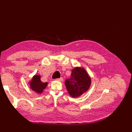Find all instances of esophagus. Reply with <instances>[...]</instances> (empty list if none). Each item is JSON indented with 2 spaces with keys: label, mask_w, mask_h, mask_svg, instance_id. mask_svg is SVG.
Listing matches in <instances>:
<instances>
[{
  "label": "esophagus",
  "mask_w": 132,
  "mask_h": 132,
  "mask_svg": "<svg viewBox=\"0 0 132 132\" xmlns=\"http://www.w3.org/2000/svg\"><path fill=\"white\" fill-rule=\"evenodd\" d=\"M57 80H58V81H60V82H62V81H63V78H58V79H56Z\"/></svg>",
  "instance_id": "obj_1"
}]
</instances>
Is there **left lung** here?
Wrapping results in <instances>:
<instances>
[{
	"mask_svg": "<svg viewBox=\"0 0 132 132\" xmlns=\"http://www.w3.org/2000/svg\"><path fill=\"white\" fill-rule=\"evenodd\" d=\"M64 83L69 95L72 97H78L88 91L91 80L85 69L76 67L72 70L71 78Z\"/></svg>",
	"mask_w": 132,
	"mask_h": 132,
	"instance_id": "8db88e82",
	"label": "left lung"
}]
</instances>
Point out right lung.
I'll return each instance as SVG.
<instances>
[{"label": "right lung", "instance_id": "1", "mask_svg": "<svg viewBox=\"0 0 132 132\" xmlns=\"http://www.w3.org/2000/svg\"><path fill=\"white\" fill-rule=\"evenodd\" d=\"M40 78V75H35L33 77L32 80L29 82L30 88L38 94H41L48 84V83L47 82L44 83L41 82Z\"/></svg>", "mask_w": 132, "mask_h": 132}]
</instances>
